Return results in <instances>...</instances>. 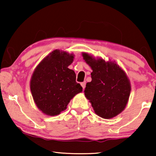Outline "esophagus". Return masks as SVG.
Returning <instances> with one entry per match:
<instances>
[{
	"label": "esophagus",
	"instance_id": "esophagus-1",
	"mask_svg": "<svg viewBox=\"0 0 156 156\" xmlns=\"http://www.w3.org/2000/svg\"><path fill=\"white\" fill-rule=\"evenodd\" d=\"M81 85H82L83 89H84L85 87H86V82H82V83H81Z\"/></svg>",
	"mask_w": 156,
	"mask_h": 156
}]
</instances>
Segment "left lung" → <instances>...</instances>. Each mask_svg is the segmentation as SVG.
<instances>
[{
    "instance_id": "obj_1",
    "label": "left lung",
    "mask_w": 156,
    "mask_h": 156,
    "mask_svg": "<svg viewBox=\"0 0 156 156\" xmlns=\"http://www.w3.org/2000/svg\"><path fill=\"white\" fill-rule=\"evenodd\" d=\"M82 56L93 70L91 82L87 83L85 97L98 116L115 117L124 110L129 101L131 88L126 74L114 62L95 59L87 53H82Z\"/></svg>"
}]
</instances>
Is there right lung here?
Wrapping results in <instances>:
<instances>
[{
    "label": "right lung",
    "mask_w": 156,
    "mask_h": 156,
    "mask_svg": "<svg viewBox=\"0 0 156 156\" xmlns=\"http://www.w3.org/2000/svg\"><path fill=\"white\" fill-rule=\"evenodd\" d=\"M73 59V54L55 50L35 68L30 90L36 106L44 114H59L70 100L82 91V87L76 82L75 72L68 68Z\"/></svg>",
    "instance_id": "obj_1"
}]
</instances>
